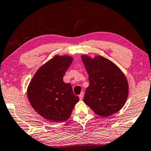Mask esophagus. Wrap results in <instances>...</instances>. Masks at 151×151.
<instances>
[{"mask_svg": "<svg viewBox=\"0 0 151 151\" xmlns=\"http://www.w3.org/2000/svg\"><path fill=\"white\" fill-rule=\"evenodd\" d=\"M79 99H80V100H82L83 99V92H81V94H79Z\"/></svg>", "mask_w": 151, "mask_h": 151, "instance_id": "obj_1", "label": "esophagus"}]
</instances>
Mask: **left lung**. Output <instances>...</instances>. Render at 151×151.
Masks as SVG:
<instances>
[{"instance_id":"8db88e82","label":"left lung","mask_w":151,"mask_h":151,"mask_svg":"<svg viewBox=\"0 0 151 151\" xmlns=\"http://www.w3.org/2000/svg\"><path fill=\"white\" fill-rule=\"evenodd\" d=\"M89 76L84 103L98 115L108 116L118 112L127 99V79L119 68L101 56L81 57Z\"/></svg>"}]
</instances>
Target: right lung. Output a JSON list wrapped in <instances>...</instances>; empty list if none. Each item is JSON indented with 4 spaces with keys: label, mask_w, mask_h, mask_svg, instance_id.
I'll return each instance as SVG.
<instances>
[{
    "label": "right lung",
    "mask_w": 151,
    "mask_h": 151,
    "mask_svg": "<svg viewBox=\"0 0 151 151\" xmlns=\"http://www.w3.org/2000/svg\"><path fill=\"white\" fill-rule=\"evenodd\" d=\"M72 61L69 56H55L37 70L27 88L31 106L40 115L52 122L69 119L79 100L70 83L63 81Z\"/></svg>",
    "instance_id": "right-lung-1"
}]
</instances>
